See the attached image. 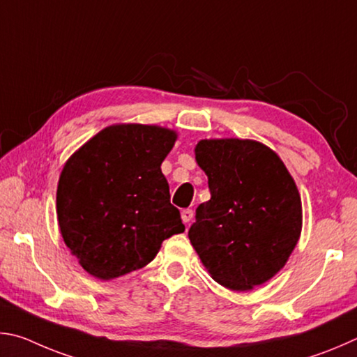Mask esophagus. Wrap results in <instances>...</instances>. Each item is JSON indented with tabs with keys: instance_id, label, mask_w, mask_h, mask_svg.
<instances>
[{
	"instance_id": "34e87169",
	"label": "esophagus",
	"mask_w": 357,
	"mask_h": 357,
	"mask_svg": "<svg viewBox=\"0 0 357 357\" xmlns=\"http://www.w3.org/2000/svg\"><path fill=\"white\" fill-rule=\"evenodd\" d=\"M192 216H195V211L190 210V208H186V210L182 211V220H183L185 224L191 222L192 221Z\"/></svg>"
}]
</instances>
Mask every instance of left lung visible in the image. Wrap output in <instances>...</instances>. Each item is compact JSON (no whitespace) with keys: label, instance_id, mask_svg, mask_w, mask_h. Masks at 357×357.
Masks as SVG:
<instances>
[{"label":"left lung","instance_id":"obj_1","mask_svg":"<svg viewBox=\"0 0 357 357\" xmlns=\"http://www.w3.org/2000/svg\"><path fill=\"white\" fill-rule=\"evenodd\" d=\"M210 201L188 236L218 284L248 291L285 266L303 229L295 180L279 155L254 139H201L195 149Z\"/></svg>","mask_w":357,"mask_h":357}]
</instances>
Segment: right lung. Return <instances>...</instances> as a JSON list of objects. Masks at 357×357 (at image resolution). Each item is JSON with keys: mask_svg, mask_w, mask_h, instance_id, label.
Masks as SVG:
<instances>
[{"mask_svg": "<svg viewBox=\"0 0 357 357\" xmlns=\"http://www.w3.org/2000/svg\"><path fill=\"white\" fill-rule=\"evenodd\" d=\"M177 131L114 123L66 161L56 191L62 240L86 273L112 280L141 270L161 243L185 232L161 162Z\"/></svg>", "mask_w": 357, "mask_h": 357, "instance_id": "1", "label": "right lung"}]
</instances>
